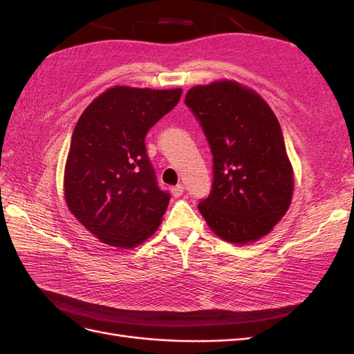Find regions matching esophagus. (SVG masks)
<instances>
[{
  "label": "esophagus",
  "mask_w": 354,
  "mask_h": 354,
  "mask_svg": "<svg viewBox=\"0 0 354 354\" xmlns=\"http://www.w3.org/2000/svg\"><path fill=\"white\" fill-rule=\"evenodd\" d=\"M183 192H185V186L183 185H177L174 187H171V194H173L174 198H178V196L183 195Z\"/></svg>",
  "instance_id": "1"
}]
</instances>
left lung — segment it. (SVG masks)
<instances>
[{"label": "left lung", "instance_id": "left-lung-1", "mask_svg": "<svg viewBox=\"0 0 354 354\" xmlns=\"http://www.w3.org/2000/svg\"><path fill=\"white\" fill-rule=\"evenodd\" d=\"M185 103L212 153L211 192L198 203L202 217L224 241H259L292 199L294 173L279 121L259 94L227 80L196 85Z\"/></svg>", "mask_w": 354, "mask_h": 354}]
</instances>
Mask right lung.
Returning a JSON list of instances; mask_svg holds the SVG:
<instances>
[{
    "label": "right lung",
    "instance_id": "1",
    "mask_svg": "<svg viewBox=\"0 0 354 354\" xmlns=\"http://www.w3.org/2000/svg\"><path fill=\"white\" fill-rule=\"evenodd\" d=\"M181 88L113 87L78 120L65 168V199L103 243L134 248L162 221L169 194L146 153L147 131L178 103Z\"/></svg>",
    "mask_w": 354,
    "mask_h": 354
}]
</instances>
